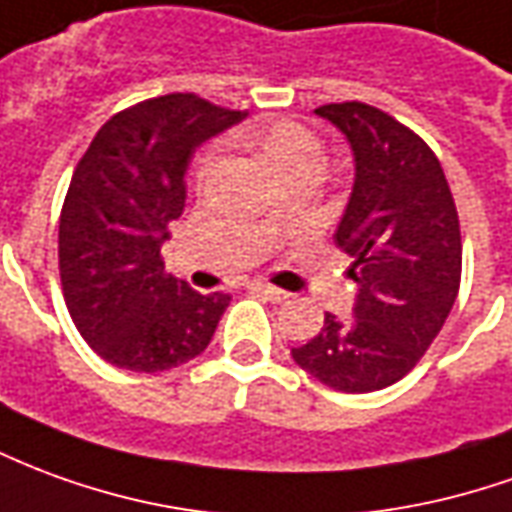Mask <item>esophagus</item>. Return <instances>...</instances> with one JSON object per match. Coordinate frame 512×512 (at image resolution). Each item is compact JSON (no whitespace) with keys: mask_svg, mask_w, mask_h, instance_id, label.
<instances>
[{"mask_svg":"<svg viewBox=\"0 0 512 512\" xmlns=\"http://www.w3.org/2000/svg\"><path fill=\"white\" fill-rule=\"evenodd\" d=\"M249 288H252L255 293H260V296H266L268 302H285V299L291 296V293L280 291V288H274V285H268V282H260V280L252 282Z\"/></svg>","mask_w":512,"mask_h":512,"instance_id":"34e87169","label":"esophagus"}]
</instances>
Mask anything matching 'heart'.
<instances>
[{
	"label": "heart",
	"instance_id": "b5f03b06",
	"mask_svg": "<svg viewBox=\"0 0 512 512\" xmlns=\"http://www.w3.org/2000/svg\"><path fill=\"white\" fill-rule=\"evenodd\" d=\"M244 141L255 155L266 160L268 169L277 171L285 182L293 177H310L318 169L321 146H318L316 135L305 130L302 124H293V121L260 124V127L244 132ZM210 169H213V155L207 152L196 163V177L205 180ZM274 221H277V213L268 216V224H274Z\"/></svg>",
	"mask_w": 512,
	"mask_h": 512
}]
</instances>
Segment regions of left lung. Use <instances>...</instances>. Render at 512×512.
Wrapping results in <instances>:
<instances>
[{"label": "left lung", "mask_w": 512, "mask_h": 512, "mask_svg": "<svg viewBox=\"0 0 512 512\" xmlns=\"http://www.w3.org/2000/svg\"><path fill=\"white\" fill-rule=\"evenodd\" d=\"M355 157L335 230L357 282L352 318L327 313L296 366L327 388L368 393L402 380L430 349L460 288V221L438 157L416 132L363 102L318 107Z\"/></svg>", "instance_id": "left-lung-1"}]
</instances>
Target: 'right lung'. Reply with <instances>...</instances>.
<instances>
[{"mask_svg":"<svg viewBox=\"0 0 512 512\" xmlns=\"http://www.w3.org/2000/svg\"><path fill=\"white\" fill-rule=\"evenodd\" d=\"M244 119L194 94L157 96L116 113L77 163L60 213V282L107 363L155 374L207 349L230 296L166 274L160 246L182 216L196 146Z\"/></svg>","mask_w":512,"mask_h":512,"instance_id":"1","label":"right lung"}]
</instances>
